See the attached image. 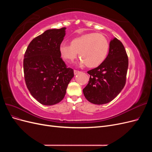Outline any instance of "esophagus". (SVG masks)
<instances>
[{
  "instance_id": "esophagus-1",
  "label": "esophagus",
  "mask_w": 152,
  "mask_h": 152,
  "mask_svg": "<svg viewBox=\"0 0 152 152\" xmlns=\"http://www.w3.org/2000/svg\"><path fill=\"white\" fill-rule=\"evenodd\" d=\"M73 72H74V74H75V75H77V73H79L80 72L78 71V70H74V71H73Z\"/></svg>"
}]
</instances>
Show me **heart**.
I'll list each match as a JSON object with an SVG mask.
<instances>
[{"label": "heart", "instance_id": "b5f03b06", "mask_svg": "<svg viewBox=\"0 0 152 152\" xmlns=\"http://www.w3.org/2000/svg\"><path fill=\"white\" fill-rule=\"evenodd\" d=\"M109 50L107 39L97 33H90L82 35L72 40L70 45L61 44L59 52L61 56L68 62H72L79 53L80 64L89 68L100 65L107 58Z\"/></svg>", "mask_w": 152, "mask_h": 152}]
</instances>
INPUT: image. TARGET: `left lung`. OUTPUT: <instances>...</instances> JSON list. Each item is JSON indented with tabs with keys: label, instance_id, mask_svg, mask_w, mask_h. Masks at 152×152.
<instances>
[{
	"label": "left lung",
	"instance_id": "obj_1",
	"mask_svg": "<svg viewBox=\"0 0 152 152\" xmlns=\"http://www.w3.org/2000/svg\"><path fill=\"white\" fill-rule=\"evenodd\" d=\"M128 63L124 45L113 38L110 42L109 53L104 61L97 68L87 72L90 78L83 89L86 98L95 104L112 101L125 86Z\"/></svg>",
	"mask_w": 152,
	"mask_h": 152
}]
</instances>
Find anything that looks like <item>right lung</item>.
<instances>
[{
  "label": "right lung",
  "mask_w": 152,
  "mask_h": 152,
  "mask_svg": "<svg viewBox=\"0 0 152 152\" xmlns=\"http://www.w3.org/2000/svg\"><path fill=\"white\" fill-rule=\"evenodd\" d=\"M65 27L50 29L32 40L24 55L23 70L27 88L44 105H53L64 98L69 82L74 76L61 58L59 47Z\"/></svg>",
  "instance_id": "1"
}]
</instances>
